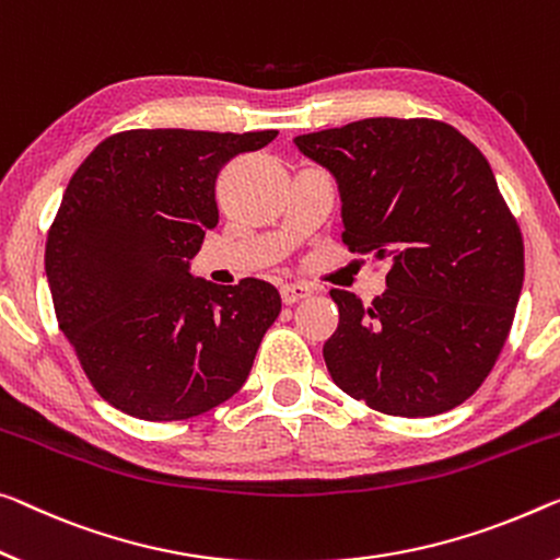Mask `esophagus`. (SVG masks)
Masks as SVG:
<instances>
[{
	"mask_svg": "<svg viewBox=\"0 0 560 560\" xmlns=\"http://www.w3.org/2000/svg\"><path fill=\"white\" fill-rule=\"evenodd\" d=\"M310 292H313V290L303 285V282H290V285L280 288V298H282V303H285V305H295V303H300V300L310 298Z\"/></svg>",
	"mask_w": 560,
	"mask_h": 560,
	"instance_id": "34e87169",
	"label": "esophagus"
}]
</instances>
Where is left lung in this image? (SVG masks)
Here are the masks:
<instances>
[{
    "label": "left lung",
    "mask_w": 560,
    "mask_h": 560,
    "mask_svg": "<svg viewBox=\"0 0 560 560\" xmlns=\"http://www.w3.org/2000/svg\"><path fill=\"white\" fill-rule=\"evenodd\" d=\"M295 144L338 179L342 245L390 260L373 305L330 290L340 323L323 358L335 385L400 418L466 402L509 340L526 272L483 152L428 117H370Z\"/></svg>",
    "instance_id": "left-lung-1"
}]
</instances>
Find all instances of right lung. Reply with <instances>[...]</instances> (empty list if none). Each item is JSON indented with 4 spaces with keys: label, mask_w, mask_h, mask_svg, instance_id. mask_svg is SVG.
Segmentation results:
<instances>
[{
    "label": "right lung",
    "mask_w": 560,
    "mask_h": 560,
    "mask_svg": "<svg viewBox=\"0 0 560 560\" xmlns=\"http://www.w3.org/2000/svg\"><path fill=\"white\" fill-rule=\"evenodd\" d=\"M262 132L125 130L94 148L47 232L59 330L92 388L142 420H187L232 398L280 315L268 282L192 280L187 262L218 225L214 183Z\"/></svg>",
    "instance_id": "obj_1"
}]
</instances>
